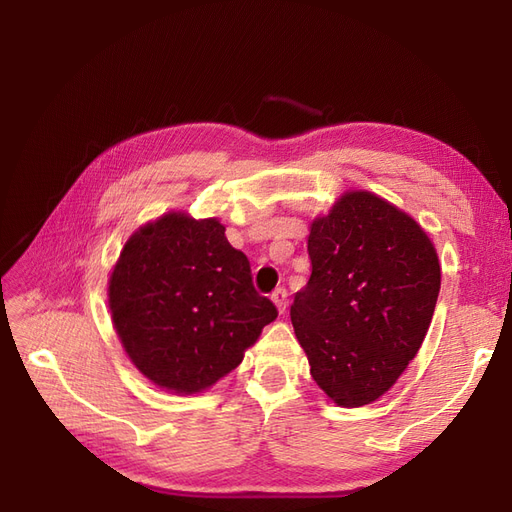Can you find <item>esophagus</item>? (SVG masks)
<instances>
[{"label": "esophagus", "mask_w": 512, "mask_h": 512, "mask_svg": "<svg viewBox=\"0 0 512 512\" xmlns=\"http://www.w3.org/2000/svg\"><path fill=\"white\" fill-rule=\"evenodd\" d=\"M271 301L275 303L277 312L284 314V309H286V305H288V292H286V288H277V290H273V294H271Z\"/></svg>", "instance_id": "obj_1"}]
</instances>
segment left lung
Masks as SVG:
<instances>
[{
    "instance_id": "left-lung-1",
    "label": "left lung",
    "mask_w": 512,
    "mask_h": 512,
    "mask_svg": "<svg viewBox=\"0 0 512 512\" xmlns=\"http://www.w3.org/2000/svg\"><path fill=\"white\" fill-rule=\"evenodd\" d=\"M312 275L290 305L309 374L333 404L382 397L421 348L440 292V262L412 215L348 190L309 224Z\"/></svg>"
}]
</instances>
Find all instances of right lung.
<instances>
[{
    "instance_id": "obj_1",
    "label": "right lung",
    "mask_w": 512,
    "mask_h": 512,
    "mask_svg": "<svg viewBox=\"0 0 512 512\" xmlns=\"http://www.w3.org/2000/svg\"><path fill=\"white\" fill-rule=\"evenodd\" d=\"M218 218L168 211L134 230L108 280V309L134 367L160 389L203 393L230 374L275 305Z\"/></svg>"
}]
</instances>
